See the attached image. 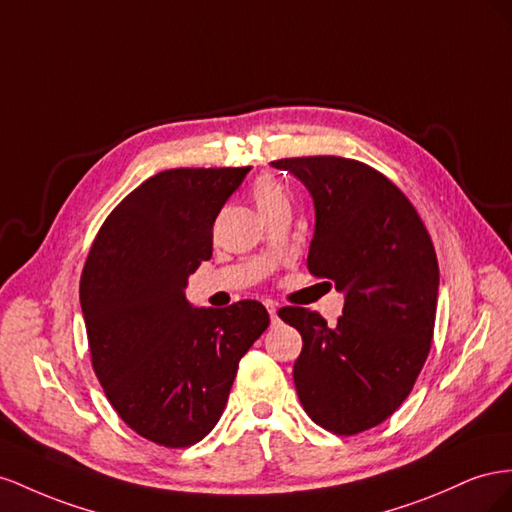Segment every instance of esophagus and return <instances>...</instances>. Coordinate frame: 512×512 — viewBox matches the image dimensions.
I'll return each mask as SVG.
<instances>
[{
	"label": "esophagus",
	"mask_w": 512,
	"mask_h": 512,
	"mask_svg": "<svg viewBox=\"0 0 512 512\" xmlns=\"http://www.w3.org/2000/svg\"><path fill=\"white\" fill-rule=\"evenodd\" d=\"M266 306H268V313H270L272 324H276V321H279V315H276V311H279V306H276L274 302H268Z\"/></svg>",
	"instance_id": "1"
}]
</instances>
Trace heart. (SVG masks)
Wrapping results in <instances>:
<instances>
[{"instance_id":"1","label":"heart","mask_w":512,"mask_h":512,"mask_svg":"<svg viewBox=\"0 0 512 512\" xmlns=\"http://www.w3.org/2000/svg\"><path fill=\"white\" fill-rule=\"evenodd\" d=\"M251 197L264 218L279 210H289L287 191L272 178H259L251 188Z\"/></svg>"}]
</instances>
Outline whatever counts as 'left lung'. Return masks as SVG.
I'll list each match as a JSON object with an SVG mask.
<instances>
[{
    "instance_id": "8db88e82",
    "label": "left lung",
    "mask_w": 512,
    "mask_h": 512,
    "mask_svg": "<svg viewBox=\"0 0 512 512\" xmlns=\"http://www.w3.org/2000/svg\"><path fill=\"white\" fill-rule=\"evenodd\" d=\"M272 167L309 188L315 233L306 266L345 294L332 328L302 306L279 311L302 334L298 397L319 427L356 435L399 410L429 356L440 287L435 248L410 199L369 165L302 156Z\"/></svg>"
}]
</instances>
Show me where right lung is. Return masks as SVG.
Wrapping results in <instances>:
<instances>
[{"mask_svg":"<svg viewBox=\"0 0 512 512\" xmlns=\"http://www.w3.org/2000/svg\"><path fill=\"white\" fill-rule=\"evenodd\" d=\"M248 171L152 175L107 216L85 261L79 298L94 373L126 425L160 446H193L214 429L240 358L270 326L257 300L195 309L184 296Z\"/></svg>","mask_w":512,"mask_h":512,"instance_id":"1","label":"right lung"}]
</instances>
